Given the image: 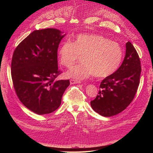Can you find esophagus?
<instances>
[{
	"instance_id": "obj_1",
	"label": "esophagus",
	"mask_w": 153,
	"mask_h": 153,
	"mask_svg": "<svg viewBox=\"0 0 153 153\" xmlns=\"http://www.w3.org/2000/svg\"><path fill=\"white\" fill-rule=\"evenodd\" d=\"M81 82L80 80H74V79H71L70 80V84H80Z\"/></svg>"
}]
</instances>
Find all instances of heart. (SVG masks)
<instances>
[{"mask_svg":"<svg viewBox=\"0 0 153 153\" xmlns=\"http://www.w3.org/2000/svg\"><path fill=\"white\" fill-rule=\"evenodd\" d=\"M58 53L60 62L66 67L72 65L82 55L84 62L71 67L66 72L68 77L78 79L92 75L98 78L110 76L117 71L123 56L118 43L95 34H79L73 43L64 41Z\"/></svg>","mask_w":153,"mask_h":153,"instance_id":"heart-1","label":"heart"}]
</instances>
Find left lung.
I'll return each mask as SVG.
<instances>
[{
  "instance_id": "obj_1",
  "label": "left lung",
  "mask_w": 153,
  "mask_h": 153,
  "mask_svg": "<svg viewBox=\"0 0 153 153\" xmlns=\"http://www.w3.org/2000/svg\"><path fill=\"white\" fill-rule=\"evenodd\" d=\"M126 55L121 66L101 82L100 91L91 105L104 117L117 115L131 103L140 84L141 65L133 45L126 44Z\"/></svg>"
}]
</instances>
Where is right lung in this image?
Here are the masks:
<instances>
[{
    "label": "right lung",
    "mask_w": 153,
    "mask_h": 153,
    "mask_svg": "<svg viewBox=\"0 0 153 153\" xmlns=\"http://www.w3.org/2000/svg\"><path fill=\"white\" fill-rule=\"evenodd\" d=\"M66 34L56 29L36 30L15 48L11 61L14 89L20 101L37 114H50L61 103L69 80H57V50Z\"/></svg>",
    "instance_id": "obj_1"
}]
</instances>
